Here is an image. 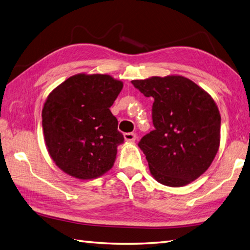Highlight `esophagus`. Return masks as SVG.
Listing matches in <instances>:
<instances>
[{
    "label": "esophagus",
    "instance_id": "obj_1",
    "mask_svg": "<svg viewBox=\"0 0 250 250\" xmlns=\"http://www.w3.org/2000/svg\"><path fill=\"white\" fill-rule=\"evenodd\" d=\"M124 138L127 142H134L138 137L136 132H126L124 134Z\"/></svg>",
    "mask_w": 250,
    "mask_h": 250
}]
</instances>
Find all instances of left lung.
<instances>
[{"mask_svg": "<svg viewBox=\"0 0 250 250\" xmlns=\"http://www.w3.org/2000/svg\"><path fill=\"white\" fill-rule=\"evenodd\" d=\"M131 83L154 98L155 129L138 143L154 179L171 187L189 184L208 170L218 151L220 114L214 99L182 76Z\"/></svg>", "mask_w": 250, "mask_h": 250, "instance_id": "1", "label": "left lung"}]
</instances>
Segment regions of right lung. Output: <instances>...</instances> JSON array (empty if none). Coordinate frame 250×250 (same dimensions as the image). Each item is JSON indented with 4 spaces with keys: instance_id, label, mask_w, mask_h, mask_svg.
<instances>
[{
    "instance_id": "add662e5",
    "label": "right lung",
    "mask_w": 250,
    "mask_h": 250,
    "mask_svg": "<svg viewBox=\"0 0 250 250\" xmlns=\"http://www.w3.org/2000/svg\"><path fill=\"white\" fill-rule=\"evenodd\" d=\"M123 82L109 75L79 74L49 94L42 108V129L50 156L65 173L95 179L114 164L124 137L110 107Z\"/></svg>"
}]
</instances>
